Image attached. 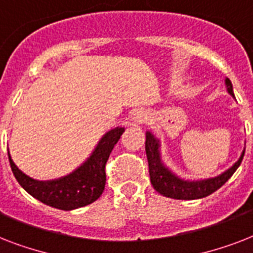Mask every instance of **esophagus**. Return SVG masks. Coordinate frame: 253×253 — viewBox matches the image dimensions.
Returning a JSON list of instances; mask_svg holds the SVG:
<instances>
[{
	"label": "esophagus",
	"mask_w": 253,
	"mask_h": 253,
	"mask_svg": "<svg viewBox=\"0 0 253 253\" xmlns=\"http://www.w3.org/2000/svg\"><path fill=\"white\" fill-rule=\"evenodd\" d=\"M147 113H144V111H136L134 114V117H132V119H134L135 122L138 123H142V122H146L147 121Z\"/></svg>",
	"instance_id": "esophagus-1"
}]
</instances>
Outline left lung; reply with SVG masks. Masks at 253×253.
<instances>
[{"label":"left lung","mask_w":253,"mask_h":253,"mask_svg":"<svg viewBox=\"0 0 253 253\" xmlns=\"http://www.w3.org/2000/svg\"><path fill=\"white\" fill-rule=\"evenodd\" d=\"M226 85H227L228 93L234 95L230 79H226ZM146 154L147 159H148L151 184L156 192H159L164 197L174 198V200H198V198L210 196L211 193L218 190L222 185L226 184V181H228V178L234 174V172L240 166V163L243 160L244 151L242 152L239 160L226 172L214 177V178L201 181L181 180L180 177H177L168 168H166L160 159L159 142L151 132H146Z\"/></svg>","instance_id":"8db88e82"}]
</instances>
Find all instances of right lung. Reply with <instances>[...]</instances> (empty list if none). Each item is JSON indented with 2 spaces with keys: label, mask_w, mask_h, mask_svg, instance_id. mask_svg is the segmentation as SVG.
Instances as JSON below:
<instances>
[{
  "label": "right lung",
  "mask_w": 253,
  "mask_h": 253,
  "mask_svg": "<svg viewBox=\"0 0 253 253\" xmlns=\"http://www.w3.org/2000/svg\"><path fill=\"white\" fill-rule=\"evenodd\" d=\"M125 128L117 127L103 135L86 162L71 174L52 181H37L26 176L14 164L9 154V162L14 176L22 188L43 204L60 210H73L90 205L98 200L106 184L107 159Z\"/></svg>",
  "instance_id": "1"
}]
</instances>
